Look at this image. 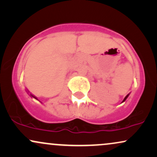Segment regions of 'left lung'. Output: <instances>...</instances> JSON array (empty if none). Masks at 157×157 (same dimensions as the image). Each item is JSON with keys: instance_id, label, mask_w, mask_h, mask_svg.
Returning <instances> with one entry per match:
<instances>
[{"instance_id": "left-lung-1", "label": "left lung", "mask_w": 157, "mask_h": 157, "mask_svg": "<svg viewBox=\"0 0 157 157\" xmlns=\"http://www.w3.org/2000/svg\"><path fill=\"white\" fill-rule=\"evenodd\" d=\"M129 95H130V93H128V95H127V96H125V98H124V100H123V101H122V102H124V101H125V100H126V99H127V98H128V97L129 96Z\"/></svg>"}]
</instances>
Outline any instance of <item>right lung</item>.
Masks as SVG:
<instances>
[{"label":"right lung","mask_w":157,"mask_h":157,"mask_svg":"<svg viewBox=\"0 0 157 157\" xmlns=\"http://www.w3.org/2000/svg\"><path fill=\"white\" fill-rule=\"evenodd\" d=\"M29 96H30L31 97H33V98H35V99H37V97H35V96H33V95L30 94V95H29Z\"/></svg>","instance_id":"right-lung-1"}]
</instances>
